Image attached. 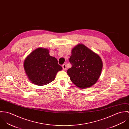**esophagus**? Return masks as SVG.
I'll return each instance as SVG.
<instances>
[{
  "label": "esophagus",
  "mask_w": 129,
  "mask_h": 129,
  "mask_svg": "<svg viewBox=\"0 0 129 129\" xmlns=\"http://www.w3.org/2000/svg\"><path fill=\"white\" fill-rule=\"evenodd\" d=\"M62 67L63 69L64 70H66V66L65 64H63L62 66Z\"/></svg>",
  "instance_id": "1"
}]
</instances>
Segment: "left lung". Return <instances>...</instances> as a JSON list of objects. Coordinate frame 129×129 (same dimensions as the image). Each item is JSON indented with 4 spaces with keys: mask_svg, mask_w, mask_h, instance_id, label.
Segmentation results:
<instances>
[{
    "mask_svg": "<svg viewBox=\"0 0 129 129\" xmlns=\"http://www.w3.org/2000/svg\"><path fill=\"white\" fill-rule=\"evenodd\" d=\"M69 62L71 68L67 70L72 82L79 88H86L94 85L100 77L102 61L96 53L83 44L72 50Z\"/></svg>",
    "mask_w": 129,
    "mask_h": 129,
    "instance_id": "1",
    "label": "left lung"
}]
</instances>
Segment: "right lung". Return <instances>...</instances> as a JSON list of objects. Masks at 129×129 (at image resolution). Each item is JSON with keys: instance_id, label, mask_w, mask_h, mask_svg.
I'll list each match as a JSON object with an SVG mask.
<instances>
[{"instance_id": "add662e5", "label": "right lung", "mask_w": 129, "mask_h": 129, "mask_svg": "<svg viewBox=\"0 0 129 129\" xmlns=\"http://www.w3.org/2000/svg\"><path fill=\"white\" fill-rule=\"evenodd\" d=\"M24 67L29 80L34 84L43 86L52 82L58 72L62 69L55 57L42 47L31 52L25 60Z\"/></svg>"}]
</instances>
